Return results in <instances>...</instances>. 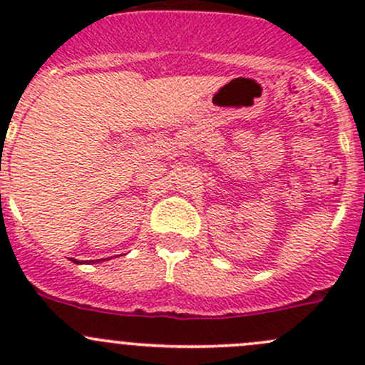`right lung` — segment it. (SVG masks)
I'll return each mask as SVG.
<instances>
[{
	"label": "right lung",
	"mask_w": 365,
	"mask_h": 365,
	"mask_svg": "<svg viewBox=\"0 0 365 365\" xmlns=\"http://www.w3.org/2000/svg\"><path fill=\"white\" fill-rule=\"evenodd\" d=\"M97 262H98V259H97ZM74 263H79V262H78V259H74Z\"/></svg>",
	"instance_id": "1"
}]
</instances>
